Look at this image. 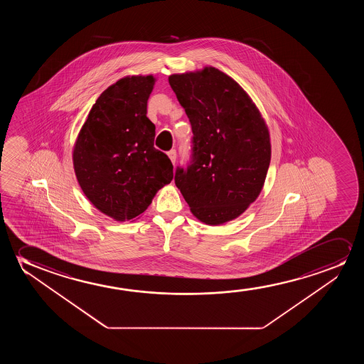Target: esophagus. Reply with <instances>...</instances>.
Segmentation results:
<instances>
[{
	"label": "esophagus",
	"instance_id": "34e87169",
	"mask_svg": "<svg viewBox=\"0 0 364 364\" xmlns=\"http://www.w3.org/2000/svg\"><path fill=\"white\" fill-rule=\"evenodd\" d=\"M168 156H169V159L171 160V163L175 164V161H176V151H175V150H170L169 153H168Z\"/></svg>",
	"mask_w": 364,
	"mask_h": 364
}]
</instances>
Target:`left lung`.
Segmentation results:
<instances>
[{"mask_svg":"<svg viewBox=\"0 0 364 364\" xmlns=\"http://www.w3.org/2000/svg\"><path fill=\"white\" fill-rule=\"evenodd\" d=\"M193 129V160L178 168L175 185L196 219L223 225L259 198L271 160L267 124L246 90L224 72L169 75Z\"/></svg>","mask_w":364,"mask_h":364,"instance_id":"8db88e82","label":"left lung"}]
</instances>
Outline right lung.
<instances>
[{
	"mask_svg": "<svg viewBox=\"0 0 364 364\" xmlns=\"http://www.w3.org/2000/svg\"><path fill=\"white\" fill-rule=\"evenodd\" d=\"M154 75H127L98 97L73 146L80 189L95 209L115 221L138 218L173 180V164L154 148L146 117Z\"/></svg>",
	"mask_w": 364,
	"mask_h": 364,
	"instance_id": "add662e5",
	"label": "right lung"
}]
</instances>
